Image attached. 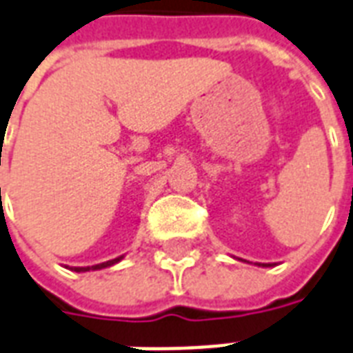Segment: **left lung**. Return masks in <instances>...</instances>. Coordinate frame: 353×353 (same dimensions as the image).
Here are the masks:
<instances>
[{"label":"left lung","instance_id":"obj_1","mask_svg":"<svg viewBox=\"0 0 353 353\" xmlns=\"http://www.w3.org/2000/svg\"><path fill=\"white\" fill-rule=\"evenodd\" d=\"M257 266H272V265H265V263H263V265H259V263H257Z\"/></svg>","mask_w":353,"mask_h":353}]
</instances>
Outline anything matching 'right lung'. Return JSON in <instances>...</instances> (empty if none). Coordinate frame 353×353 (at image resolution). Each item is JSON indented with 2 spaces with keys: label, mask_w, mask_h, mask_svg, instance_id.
<instances>
[{
  "label": "right lung",
  "mask_w": 353,
  "mask_h": 353,
  "mask_svg": "<svg viewBox=\"0 0 353 353\" xmlns=\"http://www.w3.org/2000/svg\"><path fill=\"white\" fill-rule=\"evenodd\" d=\"M123 259V255L117 257V259H111V261H105V263H99V265H94V266H72L70 270H74V272H88V270H101V268H107V266H112L120 263Z\"/></svg>",
  "instance_id": "right-lung-1"
}]
</instances>
